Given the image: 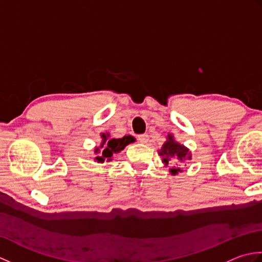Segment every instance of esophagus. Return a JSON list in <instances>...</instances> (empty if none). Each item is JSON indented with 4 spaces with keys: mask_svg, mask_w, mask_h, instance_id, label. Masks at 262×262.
I'll use <instances>...</instances> for the list:
<instances>
[{
    "mask_svg": "<svg viewBox=\"0 0 262 262\" xmlns=\"http://www.w3.org/2000/svg\"><path fill=\"white\" fill-rule=\"evenodd\" d=\"M138 140H140L141 143L145 144V143L148 142V135L147 134H142V135L138 136Z\"/></svg>",
    "mask_w": 262,
    "mask_h": 262,
    "instance_id": "34e87169",
    "label": "esophagus"
}]
</instances>
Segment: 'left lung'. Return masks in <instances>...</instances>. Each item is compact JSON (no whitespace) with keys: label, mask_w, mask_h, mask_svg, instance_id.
I'll use <instances>...</instances> for the list:
<instances>
[{"label":"left lung","mask_w":262,"mask_h":262,"mask_svg":"<svg viewBox=\"0 0 262 262\" xmlns=\"http://www.w3.org/2000/svg\"><path fill=\"white\" fill-rule=\"evenodd\" d=\"M159 155L162 158V163L168 166L169 163L171 162H185V161L191 160V152L190 149L188 147H186L183 144H180L179 142H177L174 140V136L172 134H168L166 136V141L164 142V144L161 147V149H159ZM178 165V163H176ZM171 174H178L179 172H181L182 170L180 168H177L174 165V168L169 169Z\"/></svg>","instance_id":"8db88e82"}]
</instances>
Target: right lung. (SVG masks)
<instances>
[{
	"mask_svg": "<svg viewBox=\"0 0 262 262\" xmlns=\"http://www.w3.org/2000/svg\"><path fill=\"white\" fill-rule=\"evenodd\" d=\"M101 143L99 146H96L93 149L94 155H97L94 158V161H97L98 163H103L104 161L110 162L114 158V154H117L121 152L128 144L135 142V137L130 135L124 136L121 138H113L110 137L109 133H101Z\"/></svg>",
	"mask_w": 262,
	"mask_h": 262,
	"instance_id": "right-lung-1",
	"label": "right lung"
}]
</instances>
